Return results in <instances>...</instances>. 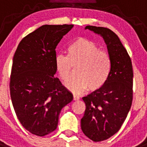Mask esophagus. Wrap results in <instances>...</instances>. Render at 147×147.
<instances>
[{"label":"esophagus","mask_w":147,"mask_h":147,"mask_svg":"<svg viewBox=\"0 0 147 147\" xmlns=\"http://www.w3.org/2000/svg\"><path fill=\"white\" fill-rule=\"evenodd\" d=\"M73 98L74 101H78V100H80V97L78 96H76V95H74L73 96Z\"/></svg>","instance_id":"1"}]
</instances>
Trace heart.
<instances>
[{"label":"heart","instance_id":"heart-1","mask_svg":"<svg viewBox=\"0 0 147 147\" xmlns=\"http://www.w3.org/2000/svg\"><path fill=\"white\" fill-rule=\"evenodd\" d=\"M55 67L61 80L67 82L72 76L73 66L76 67L78 77L66 83V87L75 93L96 91L106 84L111 69L108 54L101 51L95 42L85 38H78L67 48V56L58 54Z\"/></svg>","mask_w":147,"mask_h":147}]
</instances>
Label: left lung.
Returning a JSON list of instances; mask_svg holds the SVG:
<instances>
[{"instance_id": "1", "label": "left lung", "mask_w": 147, "mask_h": 147, "mask_svg": "<svg viewBox=\"0 0 147 147\" xmlns=\"http://www.w3.org/2000/svg\"><path fill=\"white\" fill-rule=\"evenodd\" d=\"M107 45L111 69L107 82L82 99L86 105L81 119L83 133L95 142L105 141L120 129L132 102L133 71L131 59L119 37L104 27L87 26Z\"/></svg>"}]
</instances>
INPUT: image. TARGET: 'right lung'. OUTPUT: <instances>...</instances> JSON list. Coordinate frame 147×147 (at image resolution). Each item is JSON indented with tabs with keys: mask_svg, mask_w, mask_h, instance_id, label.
<instances>
[{
	"mask_svg": "<svg viewBox=\"0 0 147 147\" xmlns=\"http://www.w3.org/2000/svg\"><path fill=\"white\" fill-rule=\"evenodd\" d=\"M74 25H43L20 41L13 57L10 95L20 124L44 136L57 129L59 115L73 100L54 76L56 48Z\"/></svg>",
	"mask_w": 147,
	"mask_h": 147,
	"instance_id": "add662e5",
	"label": "right lung"
}]
</instances>
